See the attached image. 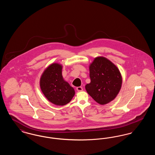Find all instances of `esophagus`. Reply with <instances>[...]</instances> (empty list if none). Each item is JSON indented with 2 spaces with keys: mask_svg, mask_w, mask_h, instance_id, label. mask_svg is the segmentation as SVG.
Returning <instances> with one entry per match:
<instances>
[{
  "mask_svg": "<svg viewBox=\"0 0 155 155\" xmlns=\"http://www.w3.org/2000/svg\"><path fill=\"white\" fill-rule=\"evenodd\" d=\"M77 90L78 91V92H80V91H82V90H83V88H82V87H77Z\"/></svg>",
  "mask_w": 155,
  "mask_h": 155,
  "instance_id": "1",
  "label": "esophagus"
}]
</instances>
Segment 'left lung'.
<instances>
[{"mask_svg":"<svg viewBox=\"0 0 155 155\" xmlns=\"http://www.w3.org/2000/svg\"><path fill=\"white\" fill-rule=\"evenodd\" d=\"M91 82L85 85L89 95L97 103L113 101L121 89L122 78L117 67L103 57L96 58L89 66Z\"/></svg>","mask_w":155,"mask_h":155,"instance_id":"1","label":"left lung"}]
</instances>
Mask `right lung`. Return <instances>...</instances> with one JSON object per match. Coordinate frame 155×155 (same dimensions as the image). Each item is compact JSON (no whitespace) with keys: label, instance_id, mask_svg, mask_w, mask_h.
I'll return each mask as SVG.
<instances>
[{"label":"right lung","instance_id":"right-lung-1","mask_svg":"<svg viewBox=\"0 0 155 155\" xmlns=\"http://www.w3.org/2000/svg\"><path fill=\"white\" fill-rule=\"evenodd\" d=\"M61 70V65L52 64L45 70L40 80L41 88L45 97L59 106L69 103L75 94L74 88L63 80Z\"/></svg>","mask_w":155,"mask_h":155}]
</instances>
